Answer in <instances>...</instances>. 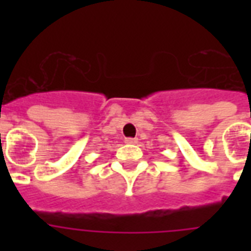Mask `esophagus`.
<instances>
[{"label": "esophagus", "mask_w": 251, "mask_h": 251, "mask_svg": "<svg viewBox=\"0 0 251 251\" xmlns=\"http://www.w3.org/2000/svg\"><path fill=\"white\" fill-rule=\"evenodd\" d=\"M125 143L126 145H135V143H137V139H135V138H126Z\"/></svg>", "instance_id": "1"}]
</instances>
